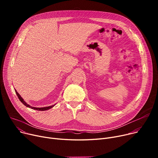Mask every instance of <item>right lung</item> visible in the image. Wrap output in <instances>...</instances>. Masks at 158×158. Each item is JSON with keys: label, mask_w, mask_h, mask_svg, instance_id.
Wrapping results in <instances>:
<instances>
[{"label": "right lung", "mask_w": 158, "mask_h": 158, "mask_svg": "<svg viewBox=\"0 0 158 158\" xmlns=\"http://www.w3.org/2000/svg\"><path fill=\"white\" fill-rule=\"evenodd\" d=\"M15 92H16V95H17L18 98H19V100L21 101V102H22V104H23V105L26 106V107H30V108H31V109H32V110H38V111H45V110H49V109L52 108V107H53L55 106V104H54V105H52V106H51L44 107H32V106H29V104H27L26 102H25V101H23V98H22V97L19 95V94L17 92H16V89H15Z\"/></svg>", "instance_id": "add662e5"}]
</instances>
